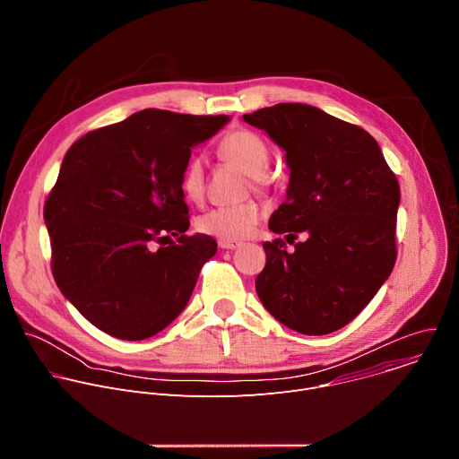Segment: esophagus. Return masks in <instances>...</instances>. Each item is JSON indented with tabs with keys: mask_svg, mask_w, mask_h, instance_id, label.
<instances>
[{
	"mask_svg": "<svg viewBox=\"0 0 459 459\" xmlns=\"http://www.w3.org/2000/svg\"><path fill=\"white\" fill-rule=\"evenodd\" d=\"M241 243L239 241H227V239H221L220 241V248H225V250H234L238 248Z\"/></svg>",
	"mask_w": 459,
	"mask_h": 459,
	"instance_id": "obj_1",
	"label": "esophagus"
}]
</instances>
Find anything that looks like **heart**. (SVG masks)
I'll use <instances>...</instances> for the list:
<instances>
[{"instance_id":"b5f03b06","label":"heart","mask_w":459,"mask_h":459,"mask_svg":"<svg viewBox=\"0 0 459 459\" xmlns=\"http://www.w3.org/2000/svg\"><path fill=\"white\" fill-rule=\"evenodd\" d=\"M220 154L227 161L238 165L241 170L250 174L252 186L255 190H265L269 186V178L265 174L271 163V149L265 140L257 136L248 128H236L229 133L220 143ZM181 192L190 202H200L205 192V167L200 156H194L186 161L181 174ZM261 220V211L254 202H245L239 205L216 207L198 220V229L204 234L227 239L241 241L248 238L257 221Z\"/></svg>"}]
</instances>
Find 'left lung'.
<instances>
[{"label": "left lung", "instance_id": "left-lung-1", "mask_svg": "<svg viewBox=\"0 0 459 459\" xmlns=\"http://www.w3.org/2000/svg\"><path fill=\"white\" fill-rule=\"evenodd\" d=\"M285 151L287 200L269 229L255 292L289 329L331 334L376 296L396 264L400 185L377 142L317 107L278 103L243 114ZM303 231L306 239H293ZM295 245L286 250V243Z\"/></svg>", "mask_w": 459, "mask_h": 459}]
</instances>
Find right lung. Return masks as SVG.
<instances>
[{
  "label": "right lung",
  "instance_id": "1",
  "mask_svg": "<svg viewBox=\"0 0 459 459\" xmlns=\"http://www.w3.org/2000/svg\"><path fill=\"white\" fill-rule=\"evenodd\" d=\"M229 119L145 108L92 130L65 154L43 209L52 274L100 331L147 340L186 307L218 243L185 234L181 174L192 147Z\"/></svg>",
  "mask_w": 459,
  "mask_h": 459
}]
</instances>
